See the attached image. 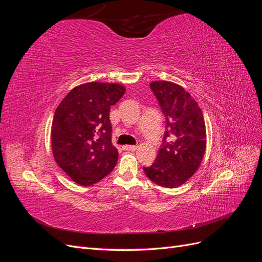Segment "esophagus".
<instances>
[{"label": "esophagus", "instance_id": "1", "mask_svg": "<svg viewBox=\"0 0 262 262\" xmlns=\"http://www.w3.org/2000/svg\"><path fill=\"white\" fill-rule=\"evenodd\" d=\"M138 148V145H124L123 149L124 150H136Z\"/></svg>", "mask_w": 262, "mask_h": 262}]
</instances>
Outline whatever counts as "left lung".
Listing matches in <instances>:
<instances>
[{"mask_svg": "<svg viewBox=\"0 0 262 262\" xmlns=\"http://www.w3.org/2000/svg\"><path fill=\"white\" fill-rule=\"evenodd\" d=\"M165 116L166 131L156 161L143 167L156 185L176 188L199 168L207 144L201 108L180 85L167 81L149 84Z\"/></svg>", "mask_w": 262, "mask_h": 262, "instance_id": "left-lung-1", "label": "left lung"}]
</instances>
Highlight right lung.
<instances>
[{
	"label": "right lung",
	"mask_w": 262,
	"mask_h": 262,
	"mask_svg": "<svg viewBox=\"0 0 262 262\" xmlns=\"http://www.w3.org/2000/svg\"><path fill=\"white\" fill-rule=\"evenodd\" d=\"M124 93L120 84L86 83L71 91L55 109L52 153L76 184L92 186L115 168L118 149L112 142L109 112Z\"/></svg>",
	"instance_id": "1"
}]
</instances>
